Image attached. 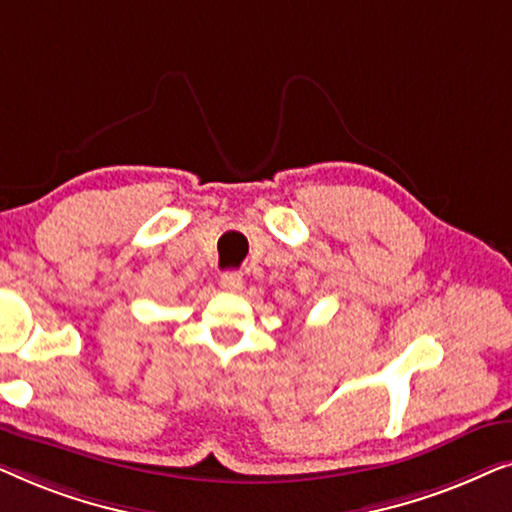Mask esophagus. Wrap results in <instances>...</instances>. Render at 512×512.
<instances>
[{
  "label": "esophagus",
  "mask_w": 512,
  "mask_h": 512,
  "mask_svg": "<svg viewBox=\"0 0 512 512\" xmlns=\"http://www.w3.org/2000/svg\"><path fill=\"white\" fill-rule=\"evenodd\" d=\"M242 275L240 272H223L221 275V289H226L230 293H237L242 289Z\"/></svg>",
  "instance_id": "1"
}]
</instances>
